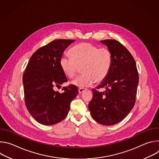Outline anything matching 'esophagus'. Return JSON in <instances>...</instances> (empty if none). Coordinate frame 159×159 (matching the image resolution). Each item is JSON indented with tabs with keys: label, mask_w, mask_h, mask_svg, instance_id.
<instances>
[{
	"label": "esophagus",
	"mask_w": 159,
	"mask_h": 159,
	"mask_svg": "<svg viewBox=\"0 0 159 159\" xmlns=\"http://www.w3.org/2000/svg\"><path fill=\"white\" fill-rule=\"evenodd\" d=\"M85 90H86V89H84V88H79V93H82L84 91H85Z\"/></svg>",
	"instance_id": "1"
}]
</instances>
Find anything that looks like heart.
<instances>
[{"instance_id":"1","label":"heart","mask_w":159,"mask_h":159,"mask_svg":"<svg viewBox=\"0 0 159 159\" xmlns=\"http://www.w3.org/2000/svg\"><path fill=\"white\" fill-rule=\"evenodd\" d=\"M72 57L63 55L60 64L63 72L74 77L82 66L83 74L77 77L73 84L80 87H87L104 80L107 75L112 63L111 52L90 43H81L70 51Z\"/></svg>"}]
</instances>
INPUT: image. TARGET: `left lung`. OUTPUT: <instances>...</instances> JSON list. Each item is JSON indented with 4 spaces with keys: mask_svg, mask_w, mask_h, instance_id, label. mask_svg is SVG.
Listing matches in <instances>:
<instances>
[{
    "mask_svg": "<svg viewBox=\"0 0 159 159\" xmlns=\"http://www.w3.org/2000/svg\"><path fill=\"white\" fill-rule=\"evenodd\" d=\"M101 42L111 52L112 63L107 75L97 87L106 90H92L89 109L96 121L109 126L123 120L134 107L139 76L134 58L120 42L115 39Z\"/></svg>",
    "mask_w": 159,
    "mask_h": 159,
    "instance_id": "obj_1",
    "label": "left lung"
}]
</instances>
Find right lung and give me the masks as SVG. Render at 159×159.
Listing matches in <instances>:
<instances>
[{
	"label": "right lung",
	"mask_w": 159,
	"mask_h": 159,
	"mask_svg": "<svg viewBox=\"0 0 159 159\" xmlns=\"http://www.w3.org/2000/svg\"><path fill=\"white\" fill-rule=\"evenodd\" d=\"M75 41L55 39L37 50L31 56L22 77L26 106L38 123L52 125L65 118L70 102L79 93L73 84L64 87L61 93L55 87L67 82L60 60L65 50Z\"/></svg>",
	"instance_id": "obj_1"
}]
</instances>
